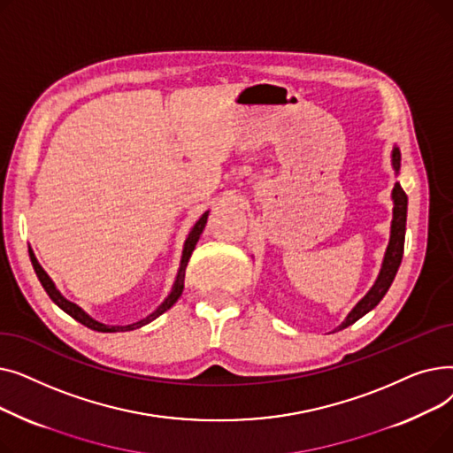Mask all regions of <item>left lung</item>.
<instances>
[{
	"label": "left lung",
	"instance_id": "obj_1",
	"mask_svg": "<svg viewBox=\"0 0 453 453\" xmlns=\"http://www.w3.org/2000/svg\"><path fill=\"white\" fill-rule=\"evenodd\" d=\"M391 165H393L395 176H398L400 150H398L396 145H393V150H391ZM391 200H393L391 234H389V242H388V248H386V253H384L382 268H380L378 277L371 287V290L358 303H356V306L347 314L343 323L334 328V332L347 328L349 325L356 323L360 318H364L367 312H371L372 308L380 301H382V297L388 294L391 282H393V279L398 272V266L402 263V255H403V239H406V219H408V196H406V193H403V188L400 187L398 181H395Z\"/></svg>",
	"mask_w": 453,
	"mask_h": 453
}]
</instances>
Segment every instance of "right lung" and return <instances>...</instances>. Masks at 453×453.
Here are the masks:
<instances>
[{
	"label": "right lung",
	"instance_id": "1",
	"mask_svg": "<svg viewBox=\"0 0 453 453\" xmlns=\"http://www.w3.org/2000/svg\"><path fill=\"white\" fill-rule=\"evenodd\" d=\"M207 217H209V211H205V212L202 214V217L198 219V222H196L193 227H190V231H188V234H187L185 244H183V251H181L180 268H178L174 284H173V288H171V294L165 297V301L156 308V311H154L152 314H149L147 318H142V319H139V321H135V323H130V325H106V323H101V321H97V319H93L88 312L82 311V308H81L77 303L65 299V297L60 294V290L55 287L53 279H51L50 275H47L45 270L40 266L38 258L35 257V251H33L31 248H29V257H31L33 268H35V272H36L38 280L42 282L43 290L47 292V296L51 297V301H53L58 308H62V311H64L67 316H71L73 319H77L79 323H82L84 326H88V328H91V330H97V332H127V330H135V328H139V326L149 325V323L154 321L156 318H159L163 312L169 311V308L180 299V296H181V292H183L185 268H187V263H188L190 255H193V251H195V248H196V242L200 241V234H202L205 224H207Z\"/></svg>",
	"mask_w": 453,
	"mask_h": 453
}]
</instances>
